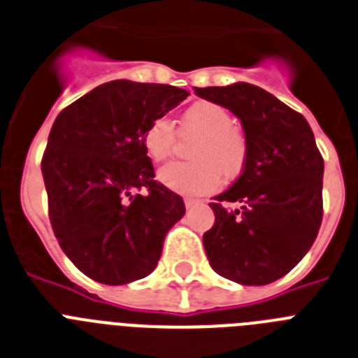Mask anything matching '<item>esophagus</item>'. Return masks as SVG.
<instances>
[{"label":"esophagus","instance_id":"1","mask_svg":"<svg viewBox=\"0 0 358 358\" xmlns=\"http://www.w3.org/2000/svg\"><path fill=\"white\" fill-rule=\"evenodd\" d=\"M200 204V200H193V199H185V208L191 209L194 208V206H199Z\"/></svg>","mask_w":358,"mask_h":358}]
</instances>
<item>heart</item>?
<instances>
[{
	"label": "heart",
	"mask_w": 358,
	"mask_h": 358,
	"mask_svg": "<svg viewBox=\"0 0 358 358\" xmlns=\"http://www.w3.org/2000/svg\"><path fill=\"white\" fill-rule=\"evenodd\" d=\"M180 136L194 138L191 162H174L159 171V182L180 194H208L219 187L220 173L237 178L248 159V141L222 104L199 101L180 117ZM176 147V129L167 117L152 119L143 130V149L154 162H164Z\"/></svg>",
	"instance_id": "heart-1"
}]
</instances>
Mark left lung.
<instances>
[{
    "label": "left lung",
    "mask_w": 358,
    "mask_h": 358,
    "mask_svg": "<svg viewBox=\"0 0 358 358\" xmlns=\"http://www.w3.org/2000/svg\"><path fill=\"white\" fill-rule=\"evenodd\" d=\"M194 94L234 112L248 141L241 176L209 204L215 213L204 234L209 264L235 283H272L303 259L322 224L324 158L315 134L301 113L254 84L194 88Z\"/></svg>",
    "instance_id": "obj_1"
}]
</instances>
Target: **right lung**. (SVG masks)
Segmentation results:
<instances>
[{
	"instance_id": "right-lung-1",
	"label": "right lung",
	"mask_w": 358,
	"mask_h": 358,
	"mask_svg": "<svg viewBox=\"0 0 358 358\" xmlns=\"http://www.w3.org/2000/svg\"><path fill=\"white\" fill-rule=\"evenodd\" d=\"M187 95L169 84L112 80L55 119L42 158L49 220L64 254L99 283L149 275L184 217L182 196L154 180L143 130Z\"/></svg>"
}]
</instances>
